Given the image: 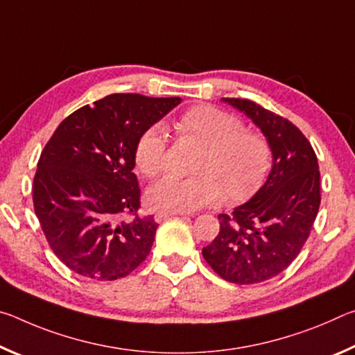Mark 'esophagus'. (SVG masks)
Wrapping results in <instances>:
<instances>
[{"instance_id":"esophagus-1","label":"esophagus","mask_w":355,"mask_h":355,"mask_svg":"<svg viewBox=\"0 0 355 355\" xmlns=\"http://www.w3.org/2000/svg\"><path fill=\"white\" fill-rule=\"evenodd\" d=\"M177 214H183V213H171V211H158L155 214V220L161 222L166 218H171V216H177Z\"/></svg>"}]
</instances>
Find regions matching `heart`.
Instances as JSON below:
<instances>
[{
    "label": "heart",
    "mask_w": 355,
    "mask_h": 355,
    "mask_svg": "<svg viewBox=\"0 0 355 355\" xmlns=\"http://www.w3.org/2000/svg\"><path fill=\"white\" fill-rule=\"evenodd\" d=\"M180 137L199 142L202 152L192 166L194 177H166L152 186L148 203L156 209L188 213L227 202L248 200L261 188L272 164V147L260 131L244 128L235 114L213 105H196L173 120ZM167 139L158 125L142 131L135 146V164L144 177L167 169Z\"/></svg>",
    "instance_id": "obj_1"
}]
</instances>
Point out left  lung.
Wrapping results in <instances>:
<instances>
[{
	"label": "left lung",
	"instance_id": "obj_1",
	"mask_svg": "<svg viewBox=\"0 0 355 355\" xmlns=\"http://www.w3.org/2000/svg\"><path fill=\"white\" fill-rule=\"evenodd\" d=\"M254 120L272 147V169L261 189L232 214L202 255L222 279L238 285L269 280L294 261L321 203L320 166L296 125L248 98H224Z\"/></svg>",
	"mask_w": 355,
	"mask_h": 355
}]
</instances>
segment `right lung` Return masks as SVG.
I'll use <instances>...</instances> for the list:
<instances>
[{
	"instance_id": "obj_1",
	"label": "right lung",
	"mask_w": 355,
	"mask_h": 355,
	"mask_svg": "<svg viewBox=\"0 0 355 355\" xmlns=\"http://www.w3.org/2000/svg\"><path fill=\"white\" fill-rule=\"evenodd\" d=\"M180 101L111 94L65 117L42 150L34 211L51 250L73 272L117 280L150 254L158 224L153 216H137L135 146Z\"/></svg>"
}]
</instances>
